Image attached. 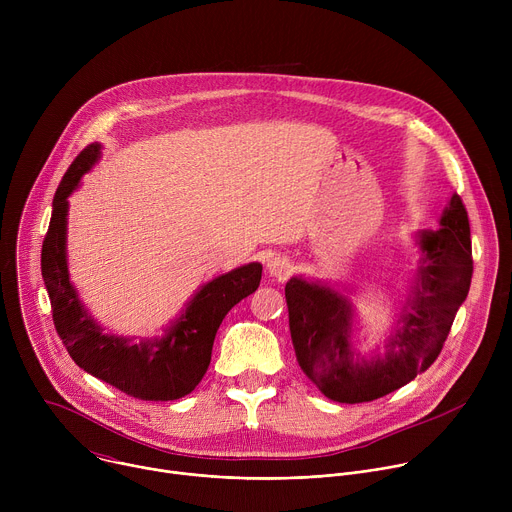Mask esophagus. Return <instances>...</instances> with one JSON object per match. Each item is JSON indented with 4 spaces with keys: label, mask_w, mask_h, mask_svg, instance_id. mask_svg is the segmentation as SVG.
<instances>
[{
    "label": "esophagus",
    "mask_w": 512,
    "mask_h": 512,
    "mask_svg": "<svg viewBox=\"0 0 512 512\" xmlns=\"http://www.w3.org/2000/svg\"><path fill=\"white\" fill-rule=\"evenodd\" d=\"M267 271H269V275H273V277H277V279H285L287 275H289V271H291V263H289V259L287 257H283V255H275V257H271V259H267Z\"/></svg>",
    "instance_id": "34e87169"
}]
</instances>
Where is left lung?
I'll use <instances>...</instances> for the list:
<instances>
[{
  "instance_id": "1",
  "label": "left lung",
  "mask_w": 512,
  "mask_h": 512,
  "mask_svg": "<svg viewBox=\"0 0 512 512\" xmlns=\"http://www.w3.org/2000/svg\"><path fill=\"white\" fill-rule=\"evenodd\" d=\"M440 225L437 231L417 235V277L385 356L358 360L350 342L352 306L340 291L304 277L285 283L296 358L328 399L364 403L385 397L427 371L442 352L474 269L468 212L458 194L446 206Z\"/></svg>"
}]
</instances>
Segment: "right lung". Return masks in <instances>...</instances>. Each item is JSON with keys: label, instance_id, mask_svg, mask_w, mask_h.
<instances>
[{"label": "right lung", "instance_id": "right-lung-1", "mask_svg": "<svg viewBox=\"0 0 512 512\" xmlns=\"http://www.w3.org/2000/svg\"><path fill=\"white\" fill-rule=\"evenodd\" d=\"M101 158L91 143L70 164L52 200V218L42 243V277L52 306L54 328L83 371L141 401H174L194 391L212 354L218 326L261 281V263H247L204 283L164 336L131 342L103 334L72 287L66 263L68 196Z\"/></svg>", "mask_w": 512, "mask_h": 512}]
</instances>
